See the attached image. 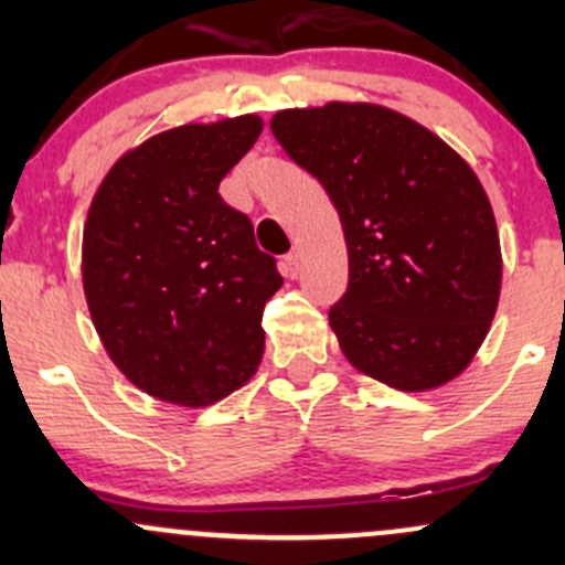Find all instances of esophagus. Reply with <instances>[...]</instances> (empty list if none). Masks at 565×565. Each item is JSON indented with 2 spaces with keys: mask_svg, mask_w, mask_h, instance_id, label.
Returning a JSON list of instances; mask_svg holds the SVG:
<instances>
[{
  "mask_svg": "<svg viewBox=\"0 0 565 565\" xmlns=\"http://www.w3.org/2000/svg\"><path fill=\"white\" fill-rule=\"evenodd\" d=\"M281 267H284V276H289V278L298 276V267H300V250H298V248L289 250V254L284 256Z\"/></svg>",
  "mask_w": 565,
  "mask_h": 565,
  "instance_id": "esophagus-1",
  "label": "esophagus"
}]
</instances>
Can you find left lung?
<instances>
[{
	"label": "left lung",
	"instance_id": "1",
	"mask_svg": "<svg viewBox=\"0 0 565 565\" xmlns=\"http://www.w3.org/2000/svg\"><path fill=\"white\" fill-rule=\"evenodd\" d=\"M270 130L339 213L350 287L328 322L347 361L407 393L457 380L503 284L498 224L470 163L413 117L369 100L281 108Z\"/></svg>",
	"mask_w": 565,
	"mask_h": 565
}]
</instances>
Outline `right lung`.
Listing matches in <instances>:
<instances>
[{"mask_svg": "<svg viewBox=\"0 0 565 565\" xmlns=\"http://www.w3.org/2000/svg\"><path fill=\"white\" fill-rule=\"evenodd\" d=\"M259 114L161 130L114 161L84 221L82 284L128 383L202 409L262 363V309L284 278L218 185L262 134Z\"/></svg>", "mask_w": 565, "mask_h": 565, "instance_id": "1", "label": "right lung"}]
</instances>
